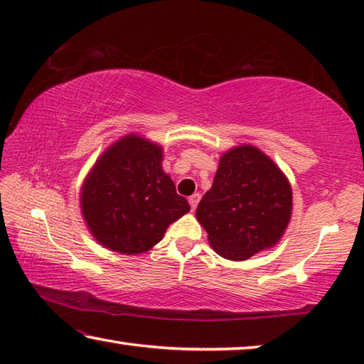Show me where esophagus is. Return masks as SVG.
Instances as JSON below:
<instances>
[{"label": "esophagus", "mask_w": 364, "mask_h": 364, "mask_svg": "<svg viewBox=\"0 0 364 364\" xmlns=\"http://www.w3.org/2000/svg\"><path fill=\"white\" fill-rule=\"evenodd\" d=\"M199 200H200L199 193H196V194L189 197V205H191V208H193V210H196V207H197V204H199Z\"/></svg>", "instance_id": "esophagus-1"}]
</instances>
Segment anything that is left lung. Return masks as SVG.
<instances>
[{
    "label": "left lung",
    "instance_id": "left-lung-1",
    "mask_svg": "<svg viewBox=\"0 0 364 364\" xmlns=\"http://www.w3.org/2000/svg\"><path fill=\"white\" fill-rule=\"evenodd\" d=\"M291 210L292 191L286 176L257 147L241 146L221 157L196 218L218 255L247 260L279 241Z\"/></svg>",
    "mask_w": 364,
    "mask_h": 364
}]
</instances>
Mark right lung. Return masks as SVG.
I'll list each match as a JSON object with an SVG mask.
<instances>
[{
  "label": "right lung",
  "mask_w": 364,
  "mask_h": 364,
  "mask_svg": "<svg viewBox=\"0 0 364 364\" xmlns=\"http://www.w3.org/2000/svg\"><path fill=\"white\" fill-rule=\"evenodd\" d=\"M162 149L139 136L122 138L102 154L82 191V210L93 236L120 254H143L168 225L189 212L164 173Z\"/></svg>",
  "instance_id": "right-lung-1"
}]
</instances>
